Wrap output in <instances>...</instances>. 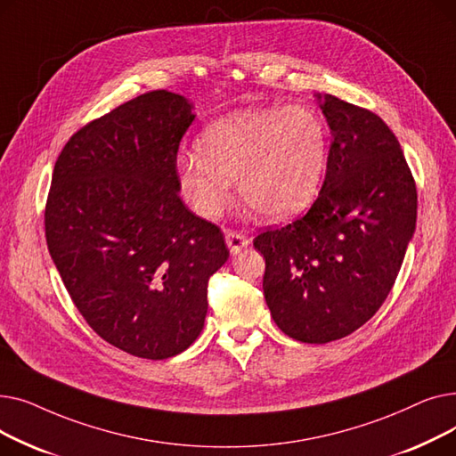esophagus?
I'll return each mask as SVG.
<instances>
[{
    "label": "esophagus",
    "mask_w": 456,
    "mask_h": 456,
    "mask_svg": "<svg viewBox=\"0 0 456 456\" xmlns=\"http://www.w3.org/2000/svg\"><path fill=\"white\" fill-rule=\"evenodd\" d=\"M225 242H227L231 255H238L249 244L248 236H244L242 232H236V231H225Z\"/></svg>",
    "instance_id": "obj_1"
}]
</instances>
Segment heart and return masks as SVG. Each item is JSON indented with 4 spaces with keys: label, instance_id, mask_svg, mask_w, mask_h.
<instances>
[{
    "label": "heart",
    "instance_id": "b5f03b06",
    "mask_svg": "<svg viewBox=\"0 0 456 456\" xmlns=\"http://www.w3.org/2000/svg\"><path fill=\"white\" fill-rule=\"evenodd\" d=\"M198 155L177 157L184 200L205 220L220 218L231 201V181L268 220L303 212L323 183L329 138L308 107H266L231 112L210 124L196 142Z\"/></svg>",
    "mask_w": 456,
    "mask_h": 456
}]
</instances>
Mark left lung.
I'll use <instances>...</instances> for the list:
<instances>
[{"label":"left lung","instance_id":"left-lung-1","mask_svg":"<svg viewBox=\"0 0 456 456\" xmlns=\"http://www.w3.org/2000/svg\"><path fill=\"white\" fill-rule=\"evenodd\" d=\"M332 142L303 218L258 234L277 327L305 344L340 340L388 297L416 231L418 194L395 134L371 110L316 94Z\"/></svg>","mask_w":456,"mask_h":456}]
</instances>
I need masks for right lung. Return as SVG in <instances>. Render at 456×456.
Masks as SVG:
<instances>
[{
  "label": "right lung",
  "mask_w": 456,
  "mask_h": 456,
  "mask_svg": "<svg viewBox=\"0 0 456 456\" xmlns=\"http://www.w3.org/2000/svg\"><path fill=\"white\" fill-rule=\"evenodd\" d=\"M194 105L153 90L94 119L61 151L45 203L47 249L86 323L129 354L188 349L207 282L229 258L220 227L179 198L177 150Z\"/></svg>",
  "instance_id": "add662e5"
}]
</instances>
